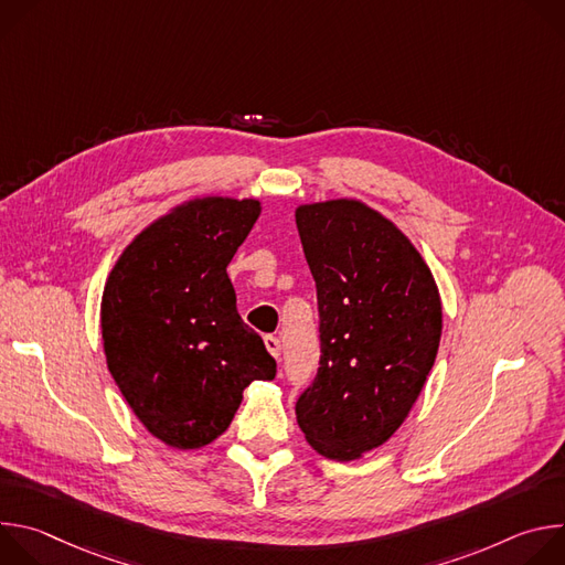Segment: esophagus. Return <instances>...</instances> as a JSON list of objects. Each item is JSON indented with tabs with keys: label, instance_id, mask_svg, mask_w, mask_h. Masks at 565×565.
Returning <instances> with one entry per match:
<instances>
[{
	"label": "esophagus",
	"instance_id": "1",
	"mask_svg": "<svg viewBox=\"0 0 565 565\" xmlns=\"http://www.w3.org/2000/svg\"><path fill=\"white\" fill-rule=\"evenodd\" d=\"M264 344H266L268 353H270L275 360H279V355H281V342H279V338L266 335V338H264Z\"/></svg>",
	"mask_w": 565,
	"mask_h": 565
}]
</instances>
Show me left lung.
<instances>
[{
  "instance_id": "obj_1",
  "label": "left lung",
  "mask_w": 565,
  "mask_h": 565,
  "mask_svg": "<svg viewBox=\"0 0 565 565\" xmlns=\"http://www.w3.org/2000/svg\"><path fill=\"white\" fill-rule=\"evenodd\" d=\"M317 286L319 369L295 414L308 445L355 460L405 423L436 362L443 306L412 241L355 199L299 205Z\"/></svg>"
}]
</instances>
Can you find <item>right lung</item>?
<instances>
[{"label": "right lung", "mask_w": 565, "mask_h": 565, "mask_svg": "<svg viewBox=\"0 0 565 565\" xmlns=\"http://www.w3.org/2000/svg\"><path fill=\"white\" fill-rule=\"evenodd\" d=\"M262 214L257 199L203 196L149 223L111 268L100 327L107 366L145 429L199 449L277 362L236 312L225 273Z\"/></svg>", "instance_id": "right-lung-1"}]
</instances>
